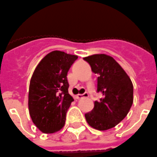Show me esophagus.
Masks as SVG:
<instances>
[{"label": "esophagus", "instance_id": "obj_1", "mask_svg": "<svg viewBox=\"0 0 157 157\" xmlns=\"http://www.w3.org/2000/svg\"><path fill=\"white\" fill-rule=\"evenodd\" d=\"M87 97H88V94L84 93V94H77V98L80 99V98H87Z\"/></svg>", "mask_w": 157, "mask_h": 157}]
</instances>
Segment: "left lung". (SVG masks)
<instances>
[{
  "mask_svg": "<svg viewBox=\"0 0 157 157\" xmlns=\"http://www.w3.org/2000/svg\"><path fill=\"white\" fill-rule=\"evenodd\" d=\"M92 72L98 74L97 91L102 98L94 101L90 112L85 114L88 125L105 131L117 125L129 112L133 103V85L122 67L110 56L94 54L84 57Z\"/></svg>",
  "mask_w": 157,
  "mask_h": 157,
  "instance_id": "left-lung-1",
  "label": "left lung"
}]
</instances>
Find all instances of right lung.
Listing matches in <instances>:
<instances>
[{"instance_id":"right-lung-1","label":"right lung","mask_w":157,"mask_h":157,"mask_svg":"<svg viewBox=\"0 0 157 157\" xmlns=\"http://www.w3.org/2000/svg\"><path fill=\"white\" fill-rule=\"evenodd\" d=\"M77 56L55 50L39 62L30 80L29 111L36 126L44 133L56 132L65 125L73 97L67 73Z\"/></svg>"}]
</instances>
